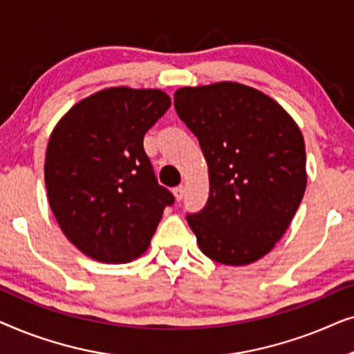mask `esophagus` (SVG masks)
Listing matches in <instances>:
<instances>
[{"label": "esophagus", "instance_id": "obj_1", "mask_svg": "<svg viewBox=\"0 0 354 354\" xmlns=\"http://www.w3.org/2000/svg\"><path fill=\"white\" fill-rule=\"evenodd\" d=\"M185 192H187V187L185 185H178V187L174 188V196H176L178 201H180L182 198L185 196Z\"/></svg>", "mask_w": 354, "mask_h": 354}]
</instances>
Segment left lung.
Masks as SVG:
<instances>
[{"mask_svg":"<svg viewBox=\"0 0 354 354\" xmlns=\"http://www.w3.org/2000/svg\"><path fill=\"white\" fill-rule=\"evenodd\" d=\"M176 111L195 133L209 172V198L187 216L207 258L246 266L288 229L306 190L299 127L277 101L236 82L183 86Z\"/></svg>","mask_w":354,"mask_h":354,"instance_id":"left-lung-1","label":"left lung"}]
</instances>
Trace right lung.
<instances>
[{
	"mask_svg": "<svg viewBox=\"0 0 354 354\" xmlns=\"http://www.w3.org/2000/svg\"><path fill=\"white\" fill-rule=\"evenodd\" d=\"M169 106L162 90L111 86L75 103L53 129L48 201L62 234L88 258L137 259L174 203L143 149L145 133Z\"/></svg>",
	"mask_w": 354,
	"mask_h": 354,
	"instance_id": "add662e5",
	"label": "right lung"
}]
</instances>
